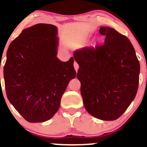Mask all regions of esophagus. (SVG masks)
Returning <instances> with one entry per match:
<instances>
[{
    "mask_svg": "<svg viewBox=\"0 0 147 147\" xmlns=\"http://www.w3.org/2000/svg\"><path fill=\"white\" fill-rule=\"evenodd\" d=\"M74 67H75V69L76 70V72H78V69H79V65H78L76 62L74 63Z\"/></svg>",
    "mask_w": 147,
    "mask_h": 147,
    "instance_id": "obj_1",
    "label": "esophagus"
}]
</instances>
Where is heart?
Listing matches in <instances>:
<instances>
[{
  "instance_id": "b5f03b06",
  "label": "heart",
  "mask_w": 147,
  "mask_h": 147,
  "mask_svg": "<svg viewBox=\"0 0 147 147\" xmlns=\"http://www.w3.org/2000/svg\"><path fill=\"white\" fill-rule=\"evenodd\" d=\"M89 38H90V37H89V36L83 37V38H81V39L79 40L80 43H84V42H87V41L89 40ZM100 42H101V38H97V42H96V44L100 43Z\"/></svg>"
}]
</instances>
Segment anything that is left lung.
<instances>
[{
  "mask_svg": "<svg viewBox=\"0 0 147 147\" xmlns=\"http://www.w3.org/2000/svg\"><path fill=\"white\" fill-rule=\"evenodd\" d=\"M105 43L74 52L84 108L99 119L119 117L135 98L140 65L129 40L114 28L101 27Z\"/></svg>",
  "mask_w": 147,
  "mask_h": 147,
  "instance_id": "8db88e82",
  "label": "left lung"
}]
</instances>
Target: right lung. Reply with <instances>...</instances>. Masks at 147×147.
Here are the masks:
<instances>
[{
    "label": "right lung",
    "mask_w": 147,
    "mask_h": 147,
    "mask_svg": "<svg viewBox=\"0 0 147 147\" xmlns=\"http://www.w3.org/2000/svg\"><path fill=\"white\" fill-rule=\"evenodd\" d=\"M57 35L55 26L39 23L23 30L7 50L3 68L7 97L29 122L51 119L76 76L73 57L67 62L57 58Z\"/></svg>",
    "instance_id": "right-lung-1"
}]
</instances>
